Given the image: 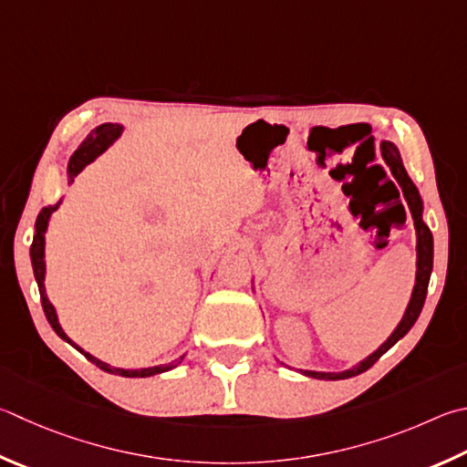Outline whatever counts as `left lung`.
<instances>
[{"mask_svg": "<svg viewBox=\"0 0 467 467\" xmlns=\"http://www.w3.org/2000/svg\"><path fill=\"white\" fill-rule=\"evenodd\" d=\"M379 150H381V159L386 161V165L389 167V171H392V175L396 177V182L400 183L404 200H406V204H409V210H410L412 220H414V231H417V277H414V287H412L409 306H406L404 317L400 322H398V327L392 330V335H389L374 353H369L366 359H361L359 363H355L353 368L343 369V371L298 369L302 376L335 381V379H347V378L363 374V371H368L371 366H374V363L389 349V347H394L406 333H409L420 315L422 304H425L431 271H433V234H431L429 226L425 224V220H422V210H425V206H422V198L419 193V188L412 183L409 173H406L400 150L396 149L394 142L381 140Z\"/></svg>", "mask_w": 467, "mask_h": 467, "instance_id": "1", "label": "left lung"}]
</instances>
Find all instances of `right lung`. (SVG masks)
<instances>
[{"mask_svg": "<svg viewBox=\"0 0 467 467\" xmlns=\"http://www.w3.org/2000/svg\"><path fill=\"white\" fill-rule=\"evenodd\" d=\"M124 132V126L122 124H112V122H106V124H99L96 130H91L88 134V139L81 142L78 147V150L73 152L69 163H67V183H73L75 177H78L83 169H86L89 163H93L101 152H106L109 147L114 145V142L122 137ZM63 198L57 202L55 206H47L40 210V214L36 218V224H34V239H32V247H30V259H32V269H34V277H36V284H38V292H40V302H42V310H45L48 325L53 327L55 333L67 341L69 345H73L75 349L79 353L86 355V358L96 363L99 369L108 371V374H114V376H122V378H149V376H157V374H163V371H169L180 366L183 361L185 355H182L180 359H175L173 363H167V366H152V368H140V369H126V368H112L108 366L106 361H101L98 358H93L91 353H88L86 349H81L78 343H73L69 337L61 327V322H58L57 317V310L53 304H50L48 296H47V287H45V277H47V261H45V234L48 231V223H50V216H53V212L58 210L61 206Z\"/></svg>", "mask_w": 467, "mask_h": 467, "instance_id": "add662e5", "label": "right lung"}]
</instances>
